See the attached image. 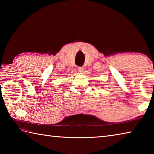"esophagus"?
I'll use <instances>...</instances> for the list:
<instances>
[{"instance_id":"34e87169","label":"esophagus","mask_w":154,"mask_h":154,"mask_svg":"<svg viewBox=\"0 0 154 154\" xmlns=\"http://www.w3.org/2000/svg\"><path fill=\"white\" fill-rule=\"evenodd\" d=\"M83 70H84V68H83V67H82V66L78 67V71H79V72H83Z\"/></svg>"}]
</instances>
